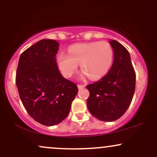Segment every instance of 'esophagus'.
Segmentation results:
<instances>
[{"label":"esophagus","mask_w":157,"mask_h":157,"mask_svg":"<svg viewBox=\"0 0 157 157\" xmlns=\"http://www.w3.org/2000/svg\"><path fill=\"white\" fill-rule=\"evenodd\" d=\"M85 85H77V87H78V89H82V88H84L85 87Z\"/></svg>","instance_id":"1"}]
</instances>
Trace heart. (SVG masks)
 I'll return each instance as SVG.
<instances>
[{"label": "heart", "mask_w": 157, "mask_h": 157, "mask_svg": "<svg viewBox=\"0 0 157 157\" xmlns=\"http://www.w3.org/2000/svg\"><path fill=\"white\" fill-rule=\"evenodd\" d=\"M113 57L111 44L95 41L73 45L68 48V54L60 52L57 56V63L64 76H72L80 63L85 75H88L92 80H97L109 71Z\"/></svg>", "instance_id": "b5f03b06"}]
</instances>
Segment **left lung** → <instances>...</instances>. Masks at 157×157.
Returning <instances> with one entry per match:
<instances>
[{
	"mask_svg": "<svg viewBox=\"0 0 157 157\" xmlns=\"http://www.w3.org/2000/svg\"><path fill=\"white\" fill-rule=\"evenodd\" d=\"M113 50L111 69L102 79L87 85L90 113L101 121L121 117L128 109L135 91L136 74L128 51L117 40L110 41Z\"/></svg>",
	"mask_w": 157,
	"mask_h": 157,
	"instance_id": "1",
	"label": "left lung"
}]
</instances>
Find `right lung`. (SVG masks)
Returning <instances> with one entry per match:
<instances>
[{"label": "right lung", "mask_w": 157, "mask_h": 157, "mask_svg": "<svg viewBox=\"0 0 157 157\" xmlns=\"http://www.w3.org/2000/svg\"><path fill=\"white\" fill-rule=\"evenodd\" d=\"M58 43L41 40L21 55L15 82L25 109L35 121L46 126L68 116L78 91L77 85L62 76L56 63Z\"/></svg>", "instance_id": "1"}]
</instances>
